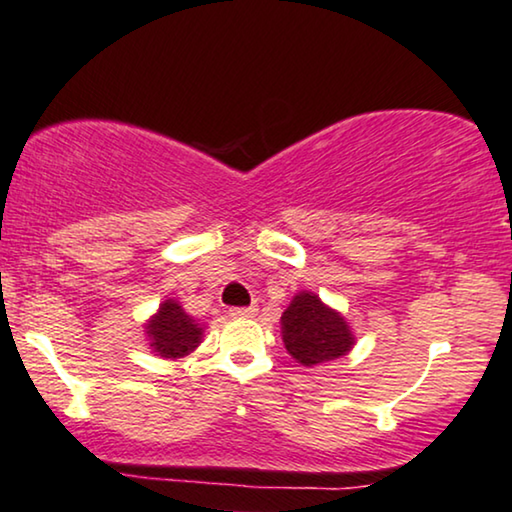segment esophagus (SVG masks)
Wrapping results in <instances>:
<instances>
[{
    "label": "esophagus",
    "mask_w": 512,
    "mask_h": 512,
    "mask_svg": "<svg viewBox=\"0 0 512 512\" xmlns=\"http://www.w3.org/2000/svg\"><path fill=\"white\" fill-rule=\"evenodd\" d=\"M257 313V306L250 304V306H234L231 309V316L234 318H252Z\"/></svg>",
    "instance_id": "1"
}]
</instances>
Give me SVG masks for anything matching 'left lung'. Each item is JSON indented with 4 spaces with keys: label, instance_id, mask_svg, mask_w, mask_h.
<instances>
[{
    "label": "left lung",
    "instance_id": "left-lung-1",
    "mask_svg": "<svg viewBox=\"0 0 512 512\" xmlns=\"http://www.w3.org/2000/svg\"><path fill=\"white\" fill-rule=\"evenodd\" d=\"M281 330L285 349L306 367L344 356L353 346L346 320L327 309L313 292H299L292 299L281 316Z\"/></svg>",
    "mask_w": 512,
    "mask_h": 512
}]
</instances>
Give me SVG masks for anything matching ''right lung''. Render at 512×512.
Instances as JSON below:
<instances>
[{"instance_id": "add662e5", "label": "right lung", "mask_w": 512, "mask_h": 512, "mask_svg": "<svg viewBox=\"0 0 512 512\" xmlns=\"http://www.w3.org/2000/svg\"><path fill=\"white\" fill-rule=\"evenodd\" d=\"M203 327L194 323L192 316H187L180 304L168 299L161 304L156 316L149 320L147 337L152 339V349L163 358H180L194 351L201 342Z\"/></svg>"}]
</instances>
